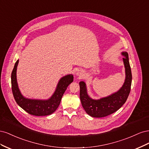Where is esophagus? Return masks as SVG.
I'll return each instance as SVG.
<instances>
[{"mask_svg":"<svg viewBox=\"0 0 149 149\" xmlns=\"http://www.w3.org/2000/svg\"><path fill=\"white\" fill-rule=\"evenodd\" d=\"M83 73H84L82 70H79L77 71V73H76V75L78 76L80 78H82L83 76Z\"/></svg>","mask_w":149,"mask_h":149,"instance_id":"obj_1","label":"esophagus"}]
</instances>
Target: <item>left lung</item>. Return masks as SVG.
I'll return each mask as SVG.
<instances>
[{"mask_svg":"<svg viewBox=\"0 0 149 149\" xmlns=\"http://www.w3.org/2000/svg\"><path fill=\"white\" fill-rule=\"evenodd\" d=\"M123 61L125 68V80L119 91L99 100H94L87 94L86 84L79 83L81 102L86 113L94 118H103L109 116L123 106L129 95L132 83V73L129 61L128 53L123 52Z\"/></svg>","mask_w":149,"mask_h":149,"instance_id":"8db88e82","label":"left lung"}]
</instances>
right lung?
<instances>
[{
    "label": "right lung",
    "mask_w": 149,
    "mask_h": 149,
    "mask_svg": "<svg viewBox=\"0 0 149 149\" xmlns=\"http://www.w3.org/2000/svg\"><path fill=\"white\" fill-rule=\"evenodd\" d=\"M19 60L15 63L11 74L12 90L16 102L29 114L37 116H48L55 112L59 106L61 98L69 84L73 82V76L70 74L63 77L58 84L55 93L47 101L29 100L22 95L17 83L16 71Z\"/></svg>",
    "instance_id": "right-lung-1"
}]
</instances>
